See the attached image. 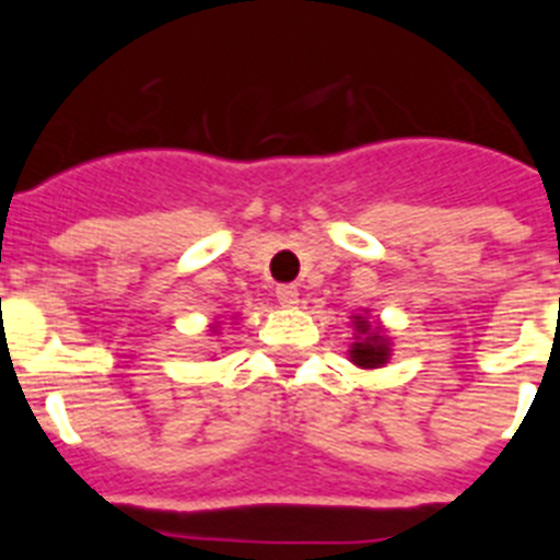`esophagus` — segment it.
Returning a JSON list of instances; mask_svg holds the SVG:
<instances>
[{"instance_id":"34e87169","label":"esophagus","mask_w":560,"mask_h":560,"mask_svg":"<svg viewBox=\"0 0 560 560\" xmlns=\"http://www.w3.org/2000/svg\"><path fill=\"white\" fill-rule=\"evenodd\" d=\"M275 294L283 308H294V305L300 303V291H296V285H277Z\"/></svg>"}]
</instances>
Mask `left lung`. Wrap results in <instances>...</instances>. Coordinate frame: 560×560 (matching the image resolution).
Segmentation results:
<instances>
[{
  "mask_svg": "<svg viewBox=\"0 0 560 560\" xmlns=\"http://www.w3.org/2000/svg\"><path fill=\"white\" fill-rule=\"evenodd\" d=\"M350 328H353V341H350V361L361 370H378L384 368L393 355V341L389 334L384 330V325L373 323L368 316V311L350 316Z\"/></svg>",
  "mask_w": 560,
  "mask_h": 560,
  "instance_id": "obj_1",
  "label": "left lung"
}]
</instances>
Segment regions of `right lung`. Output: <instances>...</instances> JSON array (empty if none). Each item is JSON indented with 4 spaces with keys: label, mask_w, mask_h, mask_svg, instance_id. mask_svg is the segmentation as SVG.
I'll use <instances>...</instances> for the list:
<instances>
[{
    "label": "right lung",
    "mask_w": 560,
    "mask_h": 560,
    "mask_svg": "<svg viewBox=\"0 0 560 560\" xmlns=\"http://www.w3.org/2000/svg\"><path fill=\"white\" fill-rule=\"evenodd\" d=\"M210 330H212V334H219V330H221V323H212V325H210Z\"/></svg>",
    "instance_id": "right-lung-1"
}]
</instances>
